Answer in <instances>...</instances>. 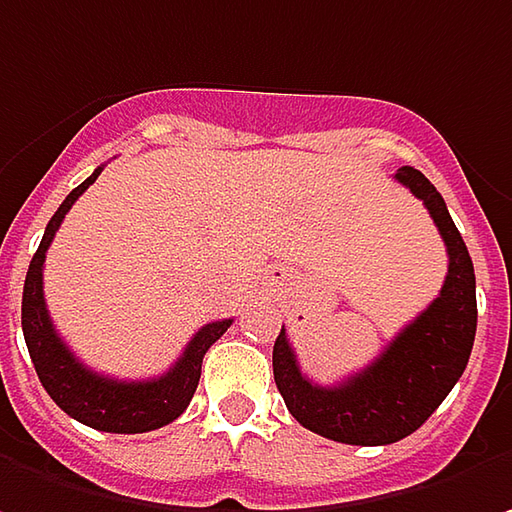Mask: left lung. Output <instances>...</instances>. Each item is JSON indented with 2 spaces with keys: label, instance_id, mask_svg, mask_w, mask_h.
Returning <instances> with one entry per match:
<instances>
[{
  "label": "left lung",
  "instance_id": "left-lung-1",
  "mask_svg": "<svg viewBox=\"0 0 512 512\" xmlns=\"http://www.w3.org/2000/svg\"><path fill=\"white\" fill-rule=\"evenodd\" d=\"M394 178L425 203L448 246L439 297L377 360L340 385L323 388L300 371L286 328L274 340V382L289 414L303 428L345 445H391L411 436L459 382L476 337V274L448 206L419 169L402 167Z\"/></svg>",
  "mask_w": 512,
  "mask_h": 512
}]
</instances>
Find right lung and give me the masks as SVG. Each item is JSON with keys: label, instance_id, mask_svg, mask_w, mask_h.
Listing matches in <instances>:
<instances>
[{"label": "right lung", "instance_id": "add662e5", "mask_svg": "<svg viewBox=\"0 0 512 512\" xmlns=\"http://www.w3.org/2000/svg\"><path fill=\"white\" fill-rule=\"evenodd\" d=\"M101 175V167L81 181L56 215L50 218L45 229V238L39 243L36 255L30 260V269L25 277V291H22V331H25L27 351L33 368L42 379L50 399L62 408L64 414L79 419L81 425H90L96 431L107 433H147L155 428H164L172 419L184 414L189 399L198 388L201 379L203 354L212 348L215 340H221L223 331L232 326V320H218L206 326L189 340L184 354L169 368L164 377L144 379V382H121L104 374L90 371L87 365L76 360V354L62 343L56 334L53 320L45 306V286H42V272H45L47 246L53 243L64 215L70 206L79 201V195Z\"/></svg>", "mask_w": 512, "mask_h": 512}]
</instances>
